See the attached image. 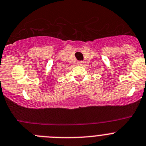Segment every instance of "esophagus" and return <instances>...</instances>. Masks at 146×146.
Instances as JSON below:
<instances>
[{"mask_svg": "<svg viewBox=\"0 0 146 146\" xmlns=\"http://www.w3.org/2000/svg\"><path fill=\"white\" fill-rule=\"evenodd\" d=\"M84 62H83V61H78V62H77L78 65H84Z\"/></svg>", "mask_w": 146, "mask_h": 146, "instance_id": "obj_1", "label": "esophagus"}]
</instances>
